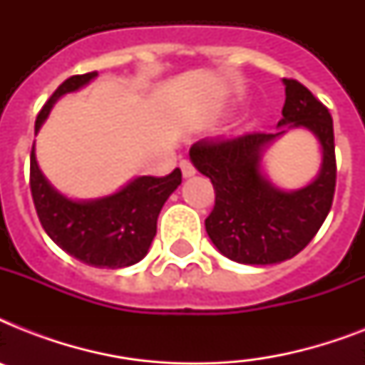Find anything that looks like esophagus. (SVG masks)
Wrapping results in <instances>:
<instances>
[{"instance_id":"obj_1","label":"esophagus","mask_w":365,"mask_h":365,"mask_svg":"<svg viewBox=\"0 0 365 365\" xmlns=\"http://www.w3.org/2000/svg\"><path fill=\"white\" fill-rule=\"evenodd\" d=\"M180 168H182V174H183V178H191L195 174V166H193V163H191V160H187V159H183L182 163H180Z\"/></svg>"}]
</instances>
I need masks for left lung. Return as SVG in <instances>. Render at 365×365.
<instances>
[{
    "label": "left lung",
    "instance_id": "1",
    "mask_svg": "<svg viewBox=\"0 0 365 365\" xmlns=\"http://www.w3.org/2000/svg\"><path fill=\"white\" fill-rule=\"evenodd\" d=\"M286 102L278 126H305L322 145V170L307 187L282 191L261 172V151L278 134L246 132L205 138L191 145L193 165L210 178L216 202L205 220L206 233L229 259L272 265L292 259L314 239L334 202V121L329 110L295 79H284Z\"/></svg>",
    "mask_w": 365,
    "mask_h": 365
}]
</instances>
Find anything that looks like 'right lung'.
I'll return each instance as SVG.
<instances>
[{
  "instance_id": "1",
  "label": "right lung",
  "mask_w": 365,
  "mask_h": 365,
  "mask_svg": "<svg viewBox=\"0 0 365 365\" xmlns=\"http://www.w3.org/2000/svg\"><path fill=\"white\" fill-rule=\"evenodd\" d=\"M96 76L98 71H91L66 79L39 111L36 130L62 94L73 93ZM180 183L182 170L174 168L168 176L136 178L111 197L76 202L51 187L31 148L30 189L37 217L45 233L85 265L121 269L142 259L157 233L160 208Z\"/></svg>"
}]
</instances>
